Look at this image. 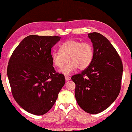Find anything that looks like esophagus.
I'll return each mask as SVG.
<instances>
[{
    "label": "esophagus",
    "instance_id": "esophagus-1",
    "mask_svg": "<svg viewBox=\"0 0 132 132\" xmlns=\"http://www.w3.org/2000/svg\"><path fill=\"white\" fill-rule=\"evenodd\" d=\"M65 79H66V81H69V80H70V77H69V76H65Z\"/></svg>",
    "mask_w": 132,
    "mask_h": 132
}]
</instances>
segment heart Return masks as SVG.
Here are the masks:
<instances>
[{
  "mask_svg": "<svg viewBox=\"0 0 132 132\" xmlns=\"http://www.w3.org/2000/svg\"><path fill=\"white\" fill-rule=\"evenodd\" d=\"M60 51L51 54L52 62L57 68H62L68 57L69 63L60 70L64 75H69L79 68L83 70L88 68L93 59V48L90 42H81L70 39L64 42L60 47Z\"/></svg>",
  "mask_w": 132,
  "mask_h": 132,
  "instance_id": "1",
  "label": "heart"
}]
</instances>
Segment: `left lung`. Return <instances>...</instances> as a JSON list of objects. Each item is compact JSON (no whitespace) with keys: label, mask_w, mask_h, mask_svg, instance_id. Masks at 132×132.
Returning <instances> with one entry per match:
<instances>
[{"label":"left lung","mask_w":132,"mask_h":132,"mask_svg":"<svg viewBox=\"0 0 132 132\" xmlns=\"http://www.w3.org/2000/svg\"><path fill=\"white\" fill-rule=\"evenodd\" d=\"M93 47L92 62L72 76L75 95L79 106L89 114L102 112L116 101L121 89L122 64L109 40L99 33H88Z\"/></svg>","instance_id":"obj_1"}]
</instances>
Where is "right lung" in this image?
Instances as JSON below:
<instances>
[{"instance_id":"add662e5","label":"right lung","mask_w":132,"mask_h":132,"mask_svg":"<svg viewBox=\"0 0 132 132\" xmlns=\"http://www.w3.org/2000/svg\"><path fill=\"white\" fill-rule=\"evenodd\" d=\"M61 37L30 35L13 52L7 68L14 99L30 114L48 112L65 83L64 76L53 66L51 48Z\"/></svg>"}]
</instances>
